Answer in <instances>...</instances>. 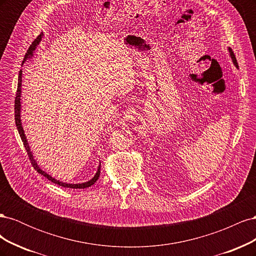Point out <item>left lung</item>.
Wrapping results in <instances>:
<instances>
[{
  "mask_svg": "<svg viewBox=\"0 0 256 256\" xmlns=\"http://www.w3.org/2000/svg\"><path fill=\"white\" fill-rule=\"evenodd\" d=\"M228 52H230V58H232V62H233V64L238 68L237 60H236V58H235V56H234V52L232 51V49H230V48H228Z\"/></svg>",
  "mask_w": 256,
  "mask_h": 256,
  "instance_id": "left-lung-1",
  "label": "left lung"
}]
</instances>
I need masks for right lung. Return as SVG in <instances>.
<instances>
[{
	"mask_svg": "<svg viewBox=\"0 0 256 256\" xmlns=\"http://www.w3.org/2000/svg\"><path fill=\"white\" fill-rule=\"evenodd\" d=\"M42 36L44 34L42 33L40 36H38L36 40L33 42V44L30 46V48L26 54L24 58H23V62L22 64L26 63V60H30L34 56V52L37 48V46L40 44L42 40ZM21 86H22V70L19 72V76H18V88H17V94H16V99H14V122H16V126H17V129L19 131V134L21 136V140L23 142V145H24L26 150L28 152V154L30 157V164H32V166H34V168L36 170V171L42 174V176H44L46 178H48V180L52 182L53 184H56L58 186H62V187L64 188H70V189H85V188H88L90 187L92 184H94L99 178V175H100V166H102V164H99V166L97 168V172L96 174L94 175V177L92 178V180H90L88 182H81V184H72V182H63V180H58V178L51 176L50 174H48L47 172H44V170L37 164L36 160L34 159V156H33V152H30V145H28V142L26 140V136L24 134V130H23V127H22V122H21Z\"/></svg>",
	"mask_w": 256,
	"mask_h": 256,
	"instance_id": "1",
	"label": "right lung"
}]
</instances>
